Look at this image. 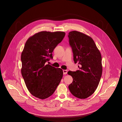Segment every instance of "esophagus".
<instances>
[{
	"label": "esophagus",
	"mask_w": 122,
	"mask_h": 122,
	"mask_svg": "<svg viewBox=\"0 0 122 122\" xmlns=\"http://www.w3.org/2000/svg\"><path fill=\"white\" fill-rule=\"evenodd\" d=\"M63 73L64 74H67V70H63Z\"/></svg>",
	"instance_id": "1"
}]
</instances>
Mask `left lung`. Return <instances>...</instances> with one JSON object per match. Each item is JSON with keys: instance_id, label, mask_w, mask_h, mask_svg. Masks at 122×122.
<instances>
[{"instance_id": "8db88e82", "label": "left lung", "mask_w": 122, "mask_h": 122, "mask_svg": "<svg viewBox=\"0 0 122 122\" xmlns=\"http://www.w3.org/2000/svg\"><path fill=\"white\" fill-rule=\"evenodd\" d=\"M68 36L74 62L80 65L78 66L80 70L67 73L73 79L69 89L74 97L86 99L94 92L100 81L102 73L101 54L90 36L77 31L69 32Z\"/></svg>"}]
</instances>
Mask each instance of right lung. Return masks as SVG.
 <instances>
[{"instance_id":"add662e5","label":"right lung","mask_w":122,"mask_h":122,"mask_svg":"<svg viewBox=\"0 0 122 122\" xmlns=\"http://www.w3.org/2000/svg\"><path fill=\"white\" fill-rule=\"evenodd\" d=\"M64 32L41 31L30 36L21 54V73L30 93L41 99L52 95L63 76L61 68L46 64L65 36Z\"/></svg>"}]
</instances>
